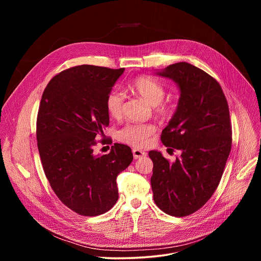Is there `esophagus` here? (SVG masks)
Masks as SVG:
<instances>
[{
  "instance_id": "obj_1",
  "label": "esophagus",
  "mask_w": 261,
  "mask_h": 261,
  "mask_svg": "<svg viewBox=\"0 0 261 261\" xmlns=\"http://www.w3.org/2000/svg\"><path fill=\"white\" fill-rule=\"evenodd\" d=\"M132 153H133V156H134V159H141L143 157L146 156V153L144 151H141V150H138V148H133L132 150Z\"/></svg>"
}]
</instances>
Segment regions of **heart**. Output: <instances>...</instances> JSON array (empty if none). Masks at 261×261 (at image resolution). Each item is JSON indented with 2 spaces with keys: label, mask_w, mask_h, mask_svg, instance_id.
Returning a JSON list of instances; mask_svg holds the SVG:
<instances>
[{
  "label": "heart",
  "mask_w": 261,
  "mask_h": 261,
  "mask_svg": "<svg viewBox=\"0 0 261 261\" xmlns=\"http://www.w3.org/2000/svg\"><path fill=\"white\" fill-rule=\"evenodd\" d=\"M129 90L140 96L147 103L155 105V111L160 118L168 119L172 116L174 107L172 104L162 101L165 90L155 80L146 76H138L130 83ZM124 99V94L118 90L108 93L105 100V107L110 118L120 119L122 117ZM155 132L156 127L151 123L128 124L118 132V138L120 141L135 147H144L150 143L151 137Z\"/></svg>",
  "instance_id": "obj_1"
}]
</instances>
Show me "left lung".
Returning a JSON list of instances; mask_svg holds the SVG:
<instances>
[{
    "instance_id": "left-lung-1",
    "label": "left lung",
    "mask_w": 261,
    "mask_h": 261,
    "mask_svg": "<svg viewBox=\"0 0 261 261\" xmlns=\"http://www.w3.org/2000/svg\"><path fill=\"white\" fill-rule=\"evenodd\" d=\"M159 75L173 80L180 90L161 141L181 155L171 163L160 152L148 153L154 164L151 185L160 210L185 217L207 202L224 172L232 143L229 107L219 83L189 63L172 64Z\"/></svg>"
}]
</instances>
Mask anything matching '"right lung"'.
<instances>
[{
	"instance_id": "1",
	"label": "right lung",
	"mask_w": 261,
	"mask_h": 261,
	"mask_svg": "<svg viewBox=\"0 0 261 261\" xmlns=\"http://www.w3.org/2000/svg\"><path fill=\"white\" fill-rule=\"evenodd\" d=\"M125 68L81 65L63 70L47 84L37 115V145L44 173L59 199L74 213L94 217L119 198L117 176L133 160L128 145L115 143L95 155L98 142L111 144L105 100Z\"/></svg>"
}]
</instances>
